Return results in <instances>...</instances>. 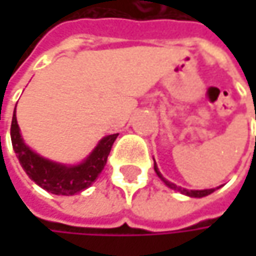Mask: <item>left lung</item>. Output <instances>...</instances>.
<instances>
[{
  "label": "left lung",
  "instance_id": "1",
  "mask_svg": "<svg viewBox=\"0 0 256 256\" xmlns=\"http://www.w3.org/2000/svg\"><path fill=\"white\" fill-rule=\"evenodd\" d=\"M154 170H156V174L160 176V179H162L169 188H172V190H175V191H179V192H182V194H185V196H190V197H204V196H209V194H212V192L215 191V188H210V190H185V188H180V186L172 184V182H169V180H166V179L162 176V174L158 172V169H157V166H156V162H154Z\"/></svg>",
  "mask_w": 256,
  "mask_h": 256
}]
</instances>
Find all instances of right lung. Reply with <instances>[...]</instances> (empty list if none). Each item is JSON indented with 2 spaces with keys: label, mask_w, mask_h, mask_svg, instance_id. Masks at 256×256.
<instances>
[{
  "label": "right lung",
  "mask_w": 256,
  "mask_h": 256,
  "mask_svg": "<svg viewBox=\"0 0 256 256\" xmlns=\"http://www.w3.org/2000/svg\"><path fill=\"white\" fill-rule=\"evenodd\" d=\"M10 134H12L13 150L26 175L41 188L58 196H72L88 188L104 170L112 144L118 136V133L105 136L98 144L94 151L81 164L64 166L40 157L24 144L19 132V124L16 120V108L12 120Z\"/></svg>",
  "instance_id": "1"
}]
</instances>
